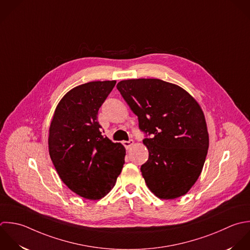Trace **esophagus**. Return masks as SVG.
Listing matches in <instances>:
<instances>
[{
	"instance_id": "obj_1",
	"label": "esophagus",
	"mask_w": 250,
	"mask_h": 250,
	"mask_svg": "<svg viewBox=\"0 0 250 250\" xmlns=\"http://www.w3.org/2000/svg\"><path fill=\"white\" fill-rule=\"evenodd\" d=\"M134 144L133 140H129V141H123V145L125 146V149H129L132 145Z\"/></svg>"
}]
</instances>
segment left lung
Instances as JSON below:
<instances>
[{"label": "left lung", "mask_w": 250, "mask_h": 250, "mask_svg": "<svg viewBox=\"0 0 250 250\" xmlns=\"http://www.w3.org/2000/svg\"><path fill=\"white\" fill-rule=\"evenodd\" d=\"M117 88L139 128L151 134L143 140L149 158L140 168L148 188L163 200L184 196L201 175L209 145L200 104L179 85L159 79L125 80Z\"/></svg>", "instance_id": "obj_1"}]
</instances>
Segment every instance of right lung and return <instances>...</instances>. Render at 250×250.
<instances>
[{
	"label": "right lung",
	"mask_w": 250,
	"mask_h": 250,
	"mask_svg": "<svg viewBox=\"0 0 250 250\" xmlns=\"http://www.w3.org/2000/svg\"><path fill=\"white\" fill-rule=\"evenodd\" d=\"M116 81L89 82L68 91L54 111L48 152L63 183L87 200H100L115 186L125 149L104 137L98 110Z\"/></svg>",
	"instance_id": "right-lung-1"
}]
</instances>
